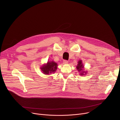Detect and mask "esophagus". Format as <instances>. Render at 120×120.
<instances>
[{"mask_svg":"<svg viewBox=\"0 0 120 120\" xmlns=\"http://www.w3.org/2000/svg\"><path fill=\"white\" fill-rule=\"evenodd\" d=\"M63 62H64V64H67V63H68V60H64V61H63Z\"/></svg>","mask_w":120,"mask_h":120,"instance_id":"1","label":"esophagus"}]
</instances>
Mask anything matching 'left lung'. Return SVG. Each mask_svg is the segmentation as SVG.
<instances>
[{"label":"left lung","mask_w":120,"mask_h":120,"mask_svg":"<svg viewBox=\"0 0 120 120\" xmlns=\"http://www.w3.org/2000/svg\"><path fill=\"white\" fill-rule=\"evenodd\" d=\"M78 65H77V70H78V71H82V70H83V65H82V60H79V62H78ZM81 72H82V71H81ZM84 71H83V73H84ZM83 73H81V74H81L82 75H83ZM86 73V72H85Z\"/></svg>","instance_id":"obj_1"}]
</instances>
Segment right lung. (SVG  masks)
<instances>
[{
  "label": "right lung",
  "mask_w": 120,
  "mask_h": 120,
  "mask_svg": "<svg viewBox=\"0 0 120 120\" xmlns=\"http://www.w3.org/2000/svg\"><path fill=\"white\" fill-rule=\"evenodd\" d=\"M57 64L53 61H49L46 65H44L41 68V70L45 74L49 75L50 73H53L57 69Z\"/></svg>",
  "instance_id": "add662e5"
}]
</instances>
